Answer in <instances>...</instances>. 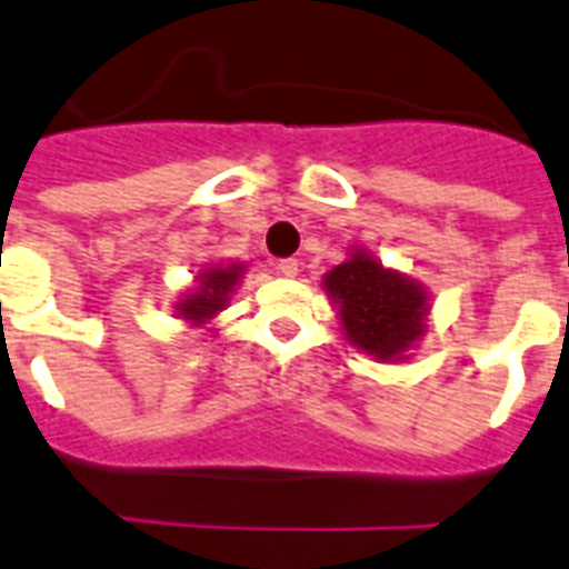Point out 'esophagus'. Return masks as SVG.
<instances>
[{
  "mask_svg": "<svg viewBox=\"0 0 569 569\" xmlns=\"http://www.w3.org/2000/svg\"><path fill=\"white\" fill-rule=\"evenodd\" d=\"M298 268H301L298 259H280V262H277V271H280L283 277H295L298 274Z\"/></svg>",
  "mask_w": 569,
  "mask_h": 569,
  "instance_id": "34e87169",
  "label": "esophagus"
}]
</instances>
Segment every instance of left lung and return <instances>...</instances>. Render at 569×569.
I'll return each instance as SVG.
<instances>
[{"label": "left lung", "instance_id": "left-lung-1", "mask_svg": "<svg viewBox=\"0 0 569 569\" xmlns=\"http://www.w3.org/2000/svg\"><path fill=\"white\" fill-rule=\"evenodd\" d=\"M325 292L339 307L348 342L380 363L405 360L422 339L428 292L410 277L383 268L363 248L325 274Z\"/></svg>", "mask_w": 569, "mask_h": 569}]
</instances>
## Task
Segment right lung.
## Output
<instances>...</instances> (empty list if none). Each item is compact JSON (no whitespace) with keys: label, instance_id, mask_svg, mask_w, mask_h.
I'll return each instance as SVG.
<instances>
[{"label":"right lung","instance_id":"1","mask_svg":"<svg viewBox=\"0 0 569 569\" xmlns=\"http://www.w3.org/2000/svg\"><path fill=\"white\" fill-rule=\"evenodd\" d=\"M244 274V266L241 262H232V266H212L203 268L200 277H197V286L191 289L182 301H177V316L191 325H206L209 319H214L218 312L227 307L232 289Z\"/></svg>","mask_w":569,"mask_h":569}]
</instances>
